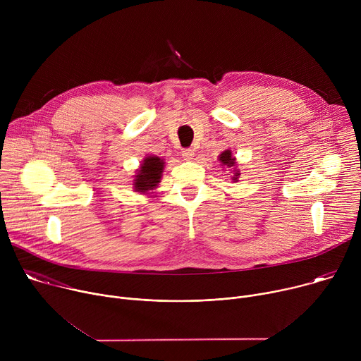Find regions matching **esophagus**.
<instances>
[{
	"instance_id": "1",
	"label": "esophagus",
	"mask_w": 361,
	"mask_h": 361,
	"mask_svg": "<svg viewBox=\"0 0 361 361\" xmlns=\"http://www.w3.org/2000/svg\"><path fill=\"white\" fill-rule=\"evenodd\" d=\"M183 159L184 160H187V161H190V160H192V157H194V151L191 149V148H187V149H183Z\"/></svg>"
}]
</instances>
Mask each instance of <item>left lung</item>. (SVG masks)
<instances>
[{"label": "left lung", "mask_w": 361, "mask_h": 361, "mask_svg": "<svg viewBox=\"0 0 361 361\" xmlns=\"http://www.w3.org/2000/svg\"><path fill=\"white\" fill-rule=\"evenodd\" d=\"M219 161L221 163L223 167H226V169L230 170V173H231V180H233V181H238L240 170L237 169L238 164H237L235 157H233L231 149H224V151L220 154V156H219Z\"/></svg>", "instance_id": "8db88e82"}]
</instances>
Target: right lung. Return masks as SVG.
<instances>
[{
  "label": "right lung",
  "instance_id": "add662e5",
  "mask_svg": "<svg viewBox=\"0 0 361 361\" xmlns=\"http://www.w3.org/2000/svg\"><path fill=\"white\" fill-rule=\"evenodd\" d=\"M166 161L157 156H147L135 170L133 190L140 194L156 195V190L161 183Z\"/></svg>",
  "mask_w": 361,
  "mask_h": 361
}]
</instances>
